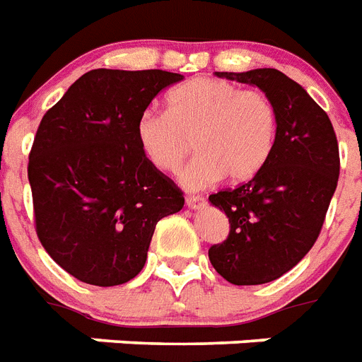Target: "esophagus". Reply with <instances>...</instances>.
I'll list each match as a JSON object with an SVG mask.
<instances>
[{
    "mask_svg": "<svg viewBox=\"0 0 362 362\" xmlns=\"http://www.w3.org/2000/svg\"><path fill=\"white\" fill-rule=\"evenodd\" d=\"M205 204H207V202H205V198H202V196H189V198H187V207H189V209H202V207H205Z\"/></svg>",
    "mask_w": 362,
    "mask_h": 362,
    "instance_id": "1",
    "label": "esophagus"
}]
</instances>
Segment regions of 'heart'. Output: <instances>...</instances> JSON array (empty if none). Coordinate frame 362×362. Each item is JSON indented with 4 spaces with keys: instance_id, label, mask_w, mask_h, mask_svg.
<instances>
[{
    "instance_id": "1",
    "label": "heart",
    "mask_w": 362,
    "mask_h": 362,
    "mask_svg": "<svg viewBox=\"0 0 362 362\" xmlns=\"http://www.w3.org/2000/svg\"><path fill=\"white\" fill-rule=\"evenodd\" d=\"M276 108L258 89H239L218 78L199 76L181 83L168 97V114L141 112L136 140L147 163L175 173L192 151L181 183L199 190L226 175L247 181L265 166L276 140Z\"/></svg>"
}]
</instances>
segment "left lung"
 <instances>
[{
  "label": "left lung",
  "instance_id": "1",
  "mask_svg": "<svg viewBox=\"0 0 362 362\" xmlns=\"http://www.w3.org/2000/svg\"><path fill=\"white\" fill-rule=\"evenodd\" d=\"M256 86L276 108V140L248 183L209 196L226 213L230 235L209 248L211 265L235 286L276 280L316 243L337 190L340 157L329 115L305 88L276 69L216 72Z\"/></svg>",
  "mask_w": 362,
  "mask_h": 362
}]
</instances>
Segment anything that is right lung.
I'll return each mask as SVG.
<instances>
[{
  "instance_id": "add662e5",
  "label": "right lung",
  "mask_w": 362,
  "mask_h": 362,
  "mask_svg": "<svg viewBox=\"0 0 362 362\" xmlns=\"http://www.w3.org/2000/svg\"><path fill=\"white\" fill-rule=\"evenodd\" d=\"M177 72L95 69L40 121L28 164L37 235L74 279L119 286L140 273L160 218L183 192L147 163L136 121Z\"/></svg>"
}]
</instances>
